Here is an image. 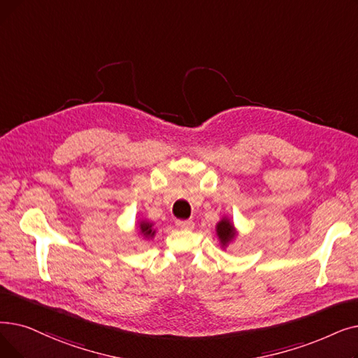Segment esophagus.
<instances>
[{"label":"esophagus","instance_id":"obj_1","mask_svg":"<svg viewBox=\"0 0 358 358\" xmlns=\"http://www.w3.org/2000/svg\"><path fill=\"white\" fill-rule=\"evenodd\" d=\"M176 225L180 229H193L194 228V222L193 221H176Z\"/></svg>","mask_w":358,"mask_h":358}]
</instances>
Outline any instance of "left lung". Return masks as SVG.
Wrapping results in <instances>:
<instances>
[{
  "label": "left lung",
  "mask_w": 358,
  "mask_h": 358,
  "mask_svg": "<svg viewBox=\"0 0 358 358\" xmlns=\"http://www.w3.org/2000/svg\"><path fill=\"white\" fill-rule=\"evenodd\" d=\"M215 231H216V237L220 240V244L224 250L229 244L234 243L238 237V231L234 222H232L227 215H224L221 220L217 221V224L215 225Z\"/></svg>",
  "instance_id": "left-lung-1"
}]
</instances>
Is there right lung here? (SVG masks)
<instances>
[{
	"instance_id": "obj_1",
	"label": "right lung",
	"mask_w": 358,
	"mask_h": 358,
	"mask_svg": "<svg viewBox=\"0 0 358 358\" xmlns=\"http://www.w3.org/2000/svg\"><path fill=\"white\" fill-rule=\"evenodd\" d=\"M153 222L148 221V220H138L136 224V229H137V234L141 236L142 240H153L155 234H157V229L153 228Z\"/></svg>"
}]
</instances>
